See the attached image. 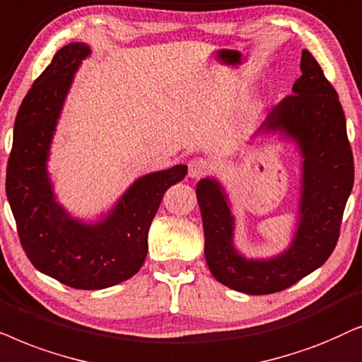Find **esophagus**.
<instances>
[{
  "label": "esophagus",
  "instance_id": "obj_1",
  "mask_svg": "<svg viewBox=\"0 0 362 362\" xmlns=\"http://www.w3.org/2000/svg\"><path fill=\"white\" fill-rule=\"evenodd\" d=\"M211 170V163L205 158H194L189 163V177L190 178H202Z\"/></svg>",
  "mask_w": 362,
  "mask_h": 362
}]
</instances>
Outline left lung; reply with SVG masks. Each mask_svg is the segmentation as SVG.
Returning <instances> with one entry per match:
<instances>
[{"label": "left lung", "instance_id": "1", "mask_svg": "<svg viewBox=\"0 0 362 362\" xmlns=\"http://www.w3.org/2000/svg\"><path fill=\"white\" fill-rule=\"evenodd\" d=\"M301 77L255 134H279L301 156L298 223L291 243L272 258H247L235 247V216L228 195L214 177L197 184L205 231V259L221 285L247 295L283 291L321 267L339 237L354 184V162L338 93L310 51Z\"/></svg>", "mask_w": 362, "mask_h": 362}]
</instances>
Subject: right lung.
Listing matches in <instances>:
<instances>
[{
  "instance_id": "1",
  "label": "right lung",
  "mask_w": 362,
  "mask_h": 362,
  "mask_svg": "<svg viewBox=\"0 0 362 362\" xmlns=\"http://www.w3.org/2000/svg\"><path fill=\"white\" fill-rule=\"evenodd\" d=\"M86 42L52 57L19 105L6 168V197L21 247L36 269L77 290H104L132 278L147 257V235L162 197L187 175V165L139 177L98 221L74 218L56 200L47 160L67 93Z\"/></svg>"
}]
</instances>
